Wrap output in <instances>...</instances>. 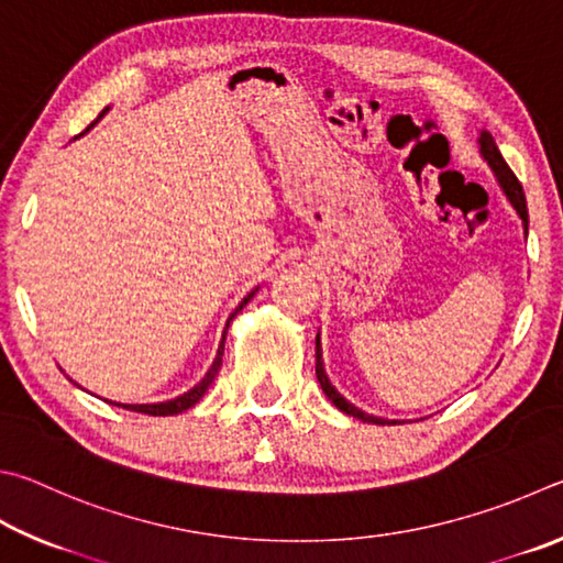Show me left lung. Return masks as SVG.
Masks as SVG:
<instances>
[{"label":"left lung","instance_id":"obj_1","mask_svg":"<svg viewBox=\"0 0 563 563\" xmlns=\"http://www.w3.org/2000/svg\"><path fill=\"white\" fill-rule=\"evenodd\" d=\"M479 155L482 161H485L489 165V170L495 173L497 183L501 187V192H505V197L509 200V205L515 207V212L519 214L521 224H525V232L529 230V212H527V197H525V190H521L519 180L515 177V173L509 170V165L505 163V157H501L499 147L495 143V137H492L489 131H479ZM317 378L321 383V390L327 393V398L336 406L341 412H346V416H353L361 422H373V426H396V422H406V420H388V418H380V416H371V412L361 410L353 406L351 400H346L341 396V393L331 386V380L327 376V368H323V351H321V336L317 333Z\"/></svg>","mask_w":563,"mask_h":563}]
</instances>
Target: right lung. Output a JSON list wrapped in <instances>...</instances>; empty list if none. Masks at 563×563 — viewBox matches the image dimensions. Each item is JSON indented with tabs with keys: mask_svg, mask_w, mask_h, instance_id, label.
<instances>
[{
	"mask_svg": "<svg viewBox=\"0 0 563 563\" xmlns=\"http://www.w3.org/2000/svg\"><path fill=\"white\" fill-rule=\"evenodd\" d=\"M111 111V106H106L101 113H98V118L96 121L86 128L84 133H88L91 131V128L101 121V118ZM81 133V135H84ZM260 291V287H254L250 294H246V297L236 303V309L230 313V319H227V323H224V331H222V341H220V346H217V356H214V361H212V366H210V371L205 373L202 376V380L200 383H195V386L187 390V393H183V396H175V398H170V400H161V402H113V400H106V402H113V406H118V408H125V410H133V412H145V416H177V412H183V410H187V408H192L195 402H200V398L205 396L207 393V388L212 386V380H214V376L217 373H220V366H222V356H224V339H227V329H230V323H232V319L236 317V313H240L246 303L252 301V297L254 294ZM71 380V378H68ZM71 383H76V380H71ZM78 386V383H76Z\"/></svg>",
	"mask_w": 563,
	"mask_h": 563,
	"instance_id": "1",
	"label": "right lung"
}]
</instances>
